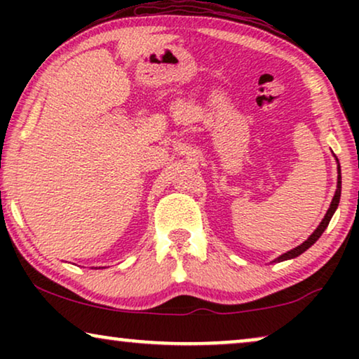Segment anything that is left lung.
Returning a JSON list of instances; mask_svg holds the SVG:
<instances>
[{"mask_svg": "<svg viewBox=\"0 0 359 359\" xmlns=\"http://www.w3.org/2000/svg\"><path fill=\"white\" fill-rule=\"evenodd\" d=\"M337 161H338V160H337ZM340 196H341V170H340V163H338V181H337V191H335V196H333V199H332L330 208H328L327 214H325V217L322 219L320 225H318V227H317L316 230H313V233L311 235V237H309V238L306 240V242L301 243V245H299V247H296V248L289 250V252H286V253H283L281 257H278L276 259H274V262H284V259L296 258V257H299V255H301V253L306 252L307 248H311L312 245L316 243L318 238H320V235L323 233V230H325V229L328 227V224H330L332 215L335 214V210H337V208H338V203H340Z\"/></svg>", "mask_w": 359, "mask_h": 359, "instance_id": "8db88e82", "label": "left lung"}]
</instances>
